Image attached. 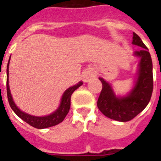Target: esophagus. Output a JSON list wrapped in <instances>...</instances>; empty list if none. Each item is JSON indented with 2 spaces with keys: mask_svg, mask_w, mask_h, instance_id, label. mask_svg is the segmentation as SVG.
<instances>
[{
  "mask_svg": "<svg viewBox=\"0 0 161 161\" xmlns=\"http://www.w3.org/2000/svg\"><path fill=\"white\" fill-rule=\"evenodd\" d=\"M83 80L85 83H88L89 81H91L93 78L96 77V72L93 68H87L83 72Z\"/></svg>",
  "mask_w": 161,
  "mask_h": 161,
  "instance_id": "34e87169",
  "label": "esophagus"
}]
</instances>
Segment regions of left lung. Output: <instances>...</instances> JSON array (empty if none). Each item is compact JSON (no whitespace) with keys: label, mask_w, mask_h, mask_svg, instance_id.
Here are the masks:
<instances>
[{"label":"left lung","mask_w":161,"mask_h":161,"mask_svg":"<svg viewBox=\"0 0 161 161\" xmlns=\"http://www.w3.org/2000/svg\"><path fill=\"white\" fill-rule=\"evenodd\" d=\"M132 43L142 49L135 52V55L140 58V68L135 86L130 94L124 98H117L111 86L99 78L103 87L97 103L98 109L106 117L120 122L133 119L145 109L153 92V65L147 47L135 32L133 33Z\"/></svg>","instance_id":"left-lung-1"}]
</instances>
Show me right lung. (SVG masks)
I'll return each mask as SVG.
<instances>
[{"mask_svg":"<svg viewBox=\"0 0 161 161\" xmlns=\"http://www.w3.org/2000/svg\"><path fill=\"white\" fill-rule=\"evenodd\" d=\"M11 58V57H10ZM10 61V59H9ZM8 66L9 62L7 64V68H6V92H7V98H8L9 104L11 106L14 112L16 113V114L20 117L22 120L25 122L27 123L28 125L36 129H45V128L52 127V126H55V125L60 124L63 122V119H65L67 114L69 112L71 105V96L73 94L74 91L80 87L83 84V82H79L78 84L68 88L67 90L64 92L61 100V104L58 109L56 110L53 114L50 115L45 116V117H36V116H31L27 114H25L24 112L21 111L18 108L16 107V104L14 103L13 99L11 98V92H10V88H9L8 84Z\"/></svg>","mask_w":161,"mask_h":161,"instance_id":"add662e5","label":"right lung"}]
</instances>
